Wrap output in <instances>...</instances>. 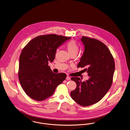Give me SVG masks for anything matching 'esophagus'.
Masks as SVG:
<instances>
[{"label": "esophagus", "instance_id": "34e87169", "mask_svg": "<svg viewBox=\"0 0 130 130\" xmlns=\"http://www.w3.org/2000/svg\"><path fill=\"white\" fill-rule=\"evenodd\" d=\"M66 79H68V80H70V79H71V78H70V77H69V76H67V77Z\"/></svg>", "mask_w": 130, "mask_h": 130}]
</instances>
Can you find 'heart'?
<instances>
[{
    "label": "heart",
    "instance_id": "b5f03b06",
    "mask_svg": "<svg viewBox=\"0 0 130 130\" xmlns=\"http://www.w3.org/2000/svg\"><path fill=\"white\" fill-rule=\"evenodd\" d=\"M67 48L70 55L73 53L77 54L79 51L78 46L74 41H71L68 42L67 44Z\"/></svg>",
    "mask_w": 130,
    "mask_h": 130
}]
</instances>
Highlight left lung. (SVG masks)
Masks as SVG:
<instances>
[{
	"instance_id": "8db88e82",
	"label": "left lung",
	"mask_w": 130,
	"mask_h": 130,
	"mask_svg": "<svg viewBox=\"0 0 130 130\" xmlns=\"http://www.w3.org/2000/svg\"><path fill=\"white\" fill-rule=\"evenodd\" d=\"M85 51L78 68H85L89 79L82 82L72 77L77 85L71 92L72 99L83 106H88L101 101L110 89L113 82L115 64L107 46L98 40L83 36Z\"/></svg>"
}]
</instances>
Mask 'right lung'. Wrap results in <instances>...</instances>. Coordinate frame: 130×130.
<instances>
[{"mask_svg": "<svg viewBox=\"0 0 130 130\" xmlns=\"http://www.w3.org/2000/svg\"><path fill=\"white\" fill-rule=\"evenodd\" d=\"M70 38L54 34L40 35L24 47L19 58L18 78L30 98L37 101L45 100L66 79V74L53 73L48 63L54 60L57 48Z\"/></svg>", "mask_w": 130, "mask_h": 130, "instance_id": "obj_1", "label": "right lung"}]
</instances>
